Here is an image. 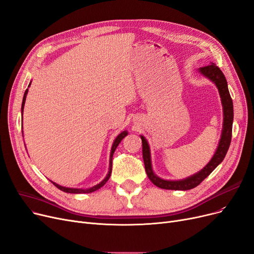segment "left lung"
<instances>
[{
  "mask_svg": "<svg viewBox=\"0 0 254 254\" xmlns=\"http://www.w3.org/2000/svg\"><path fill=\"white\" fill-rule=\"evenodd\" d=\"M199 71L201 74H203L206 78H208L211 81H213L219 90L220 96H221V102L223 106V129L221 139H220L218 148L214 154L212 160L208 162L206 166L197 172L196 174L190 176L188 179H185L182 181H165L153 173L151 168V162H150V151L148 143L145 140V138L141 136L142 139V153H143V161H144L145 171L148 176V179L151 181L153 185L161 189L166 190H190L195 188L199 185L204 179L211 174L214 169L218 166V165L223 161V159L226 156V152L229 148L230 141H231V135H233V120H234V105L233 100H231L228 87H227V81L225 79V75L223 74L222 70L220 69L215 63H211L208 65L203 66V67L199 68Z\"/></svg>",
  "mask_w": 254,
  "mask_h": 254,
  "instance_id": "left-lung-1",
  "label": "left lung"
}]
</instances>
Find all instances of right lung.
<instances>
[{
    "mask_svg": "<svg viewBox=\"0 0 254 254\" xmlns=\"http://www.w3.org/2000/svg\"><path fill=\"white\" fill-rule=\"evenodd\" d=\"M30 85H31V83L29 84V86H30ZM27 93H28V89L25 91V94H24L23 104H21V113H23V111H24V106H25V102H26V96H27ZM127 135V130H125V131H123V133H120V134L116 137V139H115V141H114V143H113L112 149H111V156H110V168H109V172H108V175L106 176V179H105L102 183H100L98 185H96V186L92 187V188H90V189H72V188H65V187L59 186V185H58V184H56V183H53V182H52V183H53L55 186H56L58 189H60V190H61V191H63V192H66V193L81 194V193H91V192H93V191L98 190V189H100L101 187H103V186L107 183V181L110 179V175H111V172H112V159H113V153H114V151H115L116 147L118 146V144L120 143V141L123 140Z\"/></svg>",
    "mask_w": 254,
    "mask_h": 254,
    "instance_id": "1",
    "label": "right lung"
}]
</instances>
